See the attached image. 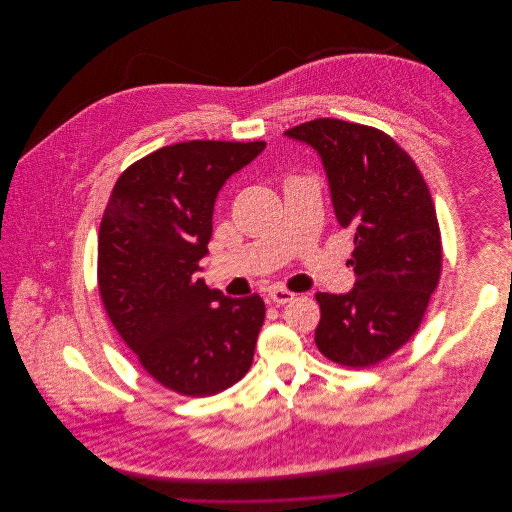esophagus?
<instances>
[{
	"label": "esophagus",
	"mask_w": 512,
	"mask_h": 512,
	"mask_svg": "<svg viewBox=\"0 0 512 512\" xmlns=\"http://www.w3.org/2000/svg\"><path fill=\"white\" fill-rule=\"evenodd\" d=\"M293 297H295V293L288 292V290H284V288H272V290H270V299H272L274 303H280V305L290 303Z\"/></svg>",
	"instance_id": "esophagus-1"
}]
</instances>
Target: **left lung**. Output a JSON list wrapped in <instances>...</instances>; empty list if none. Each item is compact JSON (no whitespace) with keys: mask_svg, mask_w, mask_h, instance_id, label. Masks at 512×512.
I'll use <instances>...</instances> for the list:
<instances>
[{"mask_svg":"<svg viewBox=\"0 0 512 512\" xmlns=\"http://www.w3.org/2000/svg\"><path fill=\"white\" fill-rule=\"evenodd\" d=\"M286 136L321 155L337 220L355 230V288L315 293V345L337 365H376L412 339L438 288L441 234L430 189L414 159L372 126L317 118Z\"/></svg>","mask_w":512,"mask_h":512,"instance_id":"8db88e82","label":"left lung"}]
</instances>
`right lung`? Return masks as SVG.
Returning a JSON list of instances; mask_svg holds the SVG:
<instances>
[{
    "label": "right lung",
    "mask_w": 512,
    "mask_h": 512,
    "mask_svg": "<svg viewBox=\"0 0 512 512\" xmlns=\"http://www.w3.org/2000/svg\"><path fill=\"white\" fill-rule=\"evenodd\" d=\"M264 147L213 140L161 147L118 177L104 209V309L147 374L177 394H219L252 365L262 297L209 290L199 262L209 252L220 187Z\"/></svg>",
    "instance_id": "1"
}]
</instances>
